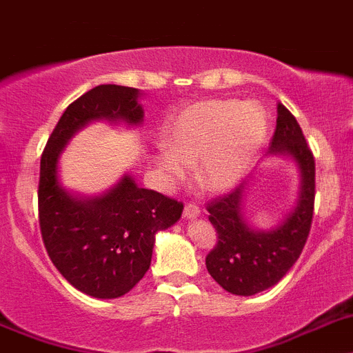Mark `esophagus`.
I'll list each match as a JSON object with an SVG mask.
<instances>
[{"label": "esophagus", "instance_id": "34e87169", "mask_svg": "<svg viewBox=\"0 0 353 353\" xmlns=\"http://www.w3.org/2000/svg\"><path fill=\"white\" fill-rule=\"evenodd\" d=\"M184 218H196L200 216V208L196 204H186L183 209Z\"/></svg>", "mask_w": 353, "mask_h": 353}]
</instances>
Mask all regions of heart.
I'll return each mask as SVG.
<instances>
[{"mask_svg":"<svg viewBox=\"0 0 353 353\" xmlns=\"http://www.w3.org/2000/svg\"><path fill=\"white\" fill-rule=\"evenodd\" d=\"M265 135L268 114L256 103L200 101L169 123V149L154 154V161L169 183L183 181L188 165L196 163V183L208 192H225L246 174Z\"/></svg>","mask_w":353,"mask_h":353,"instance_id":"1","label":"heart"}]
</instances>
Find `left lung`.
<instances>
[{
    "instance_id": "8db88e82",
    "label": "left lung",
    "mask_w": 353,
    "mask_h": 353,
    "mask_svg": "<svg viewBox=\"0 0 353 353\" xmlns=\"http://www.w3.org/2000/svg\"><path fill=\"white\" fill-rule=\"evenodd\" d=\"M269 154L295 161L301 174L297 204L271 230H255L243 214L248 181L208 204L209 221L218 241L205 256V268L216 283L230 294L255 295L274 287L297 262L310 236L315 208V158L290 110L278 103L274 135Z\"/></svg>"
}]
</instances>
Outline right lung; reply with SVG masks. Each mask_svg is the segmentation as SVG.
Returning a JSON list of instances; mask_svg holds the SVG:
<instances>
[{"mask_svg": "<svg viewBox=\"0 0 353 353\" xmlns=\"http://www.w3.org/2000/svg\"><path fill=\"white\" fill-rule=\"evenodd\" d=\"M139 90L101 84L72 101L50 133L40 160L38 221L50 260L72 287L98 299H116L144 278L154 236L181 218L183 204L130 176L100 196L82 199L58 179L66 142L94 119L137 126L144 110Z\"/></svg>", "mask_w": 353, "mask_h": 353, "instance_id": "obj_1", "label": "right lung"}]
</instances>
